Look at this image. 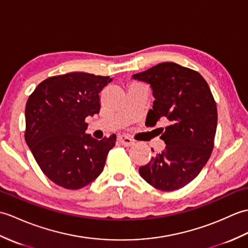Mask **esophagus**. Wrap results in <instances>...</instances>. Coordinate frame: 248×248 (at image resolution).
I'll return each instance as SVG.
<instances>
[{
    "instance_id": "1",
    "label": "esophagus",
    "mask_w": 248,
    "mask_h": 248,
    "mask_svg": "<svg viewBox=\"0 0 248 248\" xmlns=\"http://www.w3.org/2000/svg\"><path fill=\"white\" fill-rule=\"evenodd\" d=\"M118 140L120 141L121 144L124 145V146H131V145H134V143H135V141L133 139H130L129 137L124 136V135L119 136Z\"/></svg>"
}]
</instances>
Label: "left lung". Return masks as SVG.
<instances>
[{"mask_svg":"<svg viewBox=\"0 0 248 248\" xmlns=\"http://www.w3.org/2000/svg\"><path fill=\"white\" fill-rule=\"evenodd\" d=\"M131 78L152 89L150 124L168 123L160 137L166 148L140 167L141 177L161 191L183 188L200 174L213 150L217 110L210 88L199 72L174 62L159 63Z\"/></svg>","mask_w":248,"mask_h":248,"instance_id":"8db88e82","label":"left lung"}]
</instances>
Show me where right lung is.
<instances>
[{"mask_svg": "<svg viewBox=\"0 0 248 248\" xmlns=\"http://www.w3.org/2000/svg\"><path fill=\"white\" fill-rule=\"evenodd\" d=\"M109 76L72 72L40 82L25 107V141L38 166L53 183L78 190L105 167L115 135L96 140L86 133L87 117L100 112V92Z\"/></svg>", "mask_w": 248, "mask_h": 248, "instance_id": "add662e5", "label": "right lung"}]
</instances>
